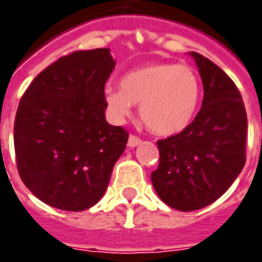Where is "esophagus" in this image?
I'll return each instance as SVG.
<instances>
[{
    "instance_id": "1",
    "label": "esophagus",
    "mask_w": 262,
    "mask_h": 262,
    "mask_svg": "<svg viewBox=\"0 0 262 262\" xmlns=\"http://www.w3.org/2000/svg\"><path fill=\"white\" fill-rule=\"evenodd\" d=\"M140 143H142V139H140V137L135 136V135H130V136H129V140H127V146H129V147H136L137 144Z\"/></svg>"
}]
</instances>
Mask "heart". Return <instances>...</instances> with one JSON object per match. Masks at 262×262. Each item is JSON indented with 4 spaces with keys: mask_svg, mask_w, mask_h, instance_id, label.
<instances>
[{
    "mask_svg": "<svg viewBox=\"0 0 262 262\" xmlns=\"http://www.w3.org/2000/svg\"><path fill=\"white\" fill-rule=\"evenodd\" d=\"M200 80L187 65L147 63L132 69L120 79V89L107 88L105 100L116 119L132 113L140 103V118L150 130L171 136L193 120L200 102Z\"/></svg>",
    "mask_w": 262,
    "mask_h": 262,
    "instance_id": "1",
    "label": "heart"
}]
</instances>
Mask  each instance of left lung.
<instances>
[{
	"mask_svg": "<svg viewBox=\"0 0 262 262\" xmlns=\"http://www.w3.org/2000/svg\"><path fill=\"white\" fill-rule=\"evenodd\" d=\"M194 58L204 96L201 109L177 135L157 140L151 183L167 206L200 210L226 193L246 164L247 113L231 78L206 56Z\"/></svg>",
	"mask_w": 262,
	"mask_h": 262,
	"instance_id": "obj_1",
	"label": "left lung"
}]
</instances>
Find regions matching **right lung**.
Instances as JSON below:
<instances>
[{"mask_svg":"<svg viewBox=\"0 0 262 262\" xmlns=\"http://www.w3.org/2000/svg\"><path fill=\"white\" fill-rule=\"evenodd\" d=\"M111 49L76 51L43 69L19 100L14 123L16 167L48 206L82 211L105 194L129 133L106 122Z\"/></svg>","mask_w":262,"mask_h":262,"instance_id":"obj_1","label":"right lung"}]
</instances>
